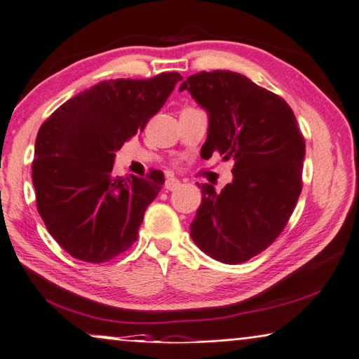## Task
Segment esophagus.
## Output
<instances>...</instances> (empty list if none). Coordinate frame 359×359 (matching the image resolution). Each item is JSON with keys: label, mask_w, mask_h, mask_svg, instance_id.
<instances>
[{"label": "esophagus", "mask_w": 359, "mask_h": 359, "mask_svg": "<svg viewBox=\"0 0 359 359\" xmlns=\"http://www.w3.org/2000/svg\"><path fill=\"white\" fill-rule=\"evenodd\" d=\"M180 187V182L174 177H168L165 182V188L166 191H174V189H177Z\"/></svg>", "instance_id": "1"}]
</instances>
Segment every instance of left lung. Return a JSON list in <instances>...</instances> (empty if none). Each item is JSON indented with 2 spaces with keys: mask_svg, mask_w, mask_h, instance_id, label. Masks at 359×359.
I'll return each mask as SVG.
<instances>
[{
  "mask_svg": "<svg viewBox=\"0 0 359 359\" xmlns=\"http://www.w3.org/2000/svg\"><path fill=\"white\" fill-rule=\"evenodd\" d=\"M187 90L207 111L203 158H233V180L216 191L202 184L189 226L196 245L226 264L244 263L282 233L302 191L305 140L285 100L240 73L216 69L187 77Z\"/></svg>",
  "mask_w": 359,
  "mask_h": 359,
  "instance_id": "left-lung-1",
  "label": "left lung"
}]
</instances>
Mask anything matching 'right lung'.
<instances>
[{"label": "right lung", "instance_id": "obj_1", "mask_svg": "<svg viewBox=\"0 0 359 359\" xmlns=\"http://www.w3.org/2000/svg\"><path fill=\"white\" fill-rule=\"evenodd\" d=\"M179 73L110 79L76 95L49 116L35 138L32 182L49 233L69 255L105 263L137 241L163 172L115 177L116 151L163 107Z\"/></svg>", "mask_w": 359, "mask_h": 359}]
</instances>
